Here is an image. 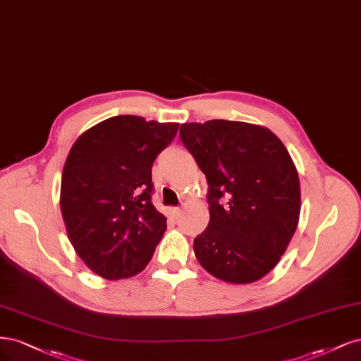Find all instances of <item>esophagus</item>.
<instances>
[{"instance_id": "1", "label": "esophagus", "mask_w": 361, "mask_h": 361, "mask_svg": "<svg viewBox=\"0 0 361 361\" xmlns=\"http://www.w3.org/2000/svg\"><path fill=\"white\" fill-rule=\"evenodd\" d=\"M169 214H171V217L177 219V217H180L181 210H180V208H177V207H173V208H171V210H169Z\"/></svg>"}]
</instances>
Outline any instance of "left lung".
Here are the masks:
<instances>
[{
    "label": "left lung",
    "instance_id": "obj_1",
    "mask_svg": "<svg viewBox=\"0 0 361 361\" xmlns=\"http://www.w3.org/2000/svg\"><path fill=\"white\" fill-rule=\"evenodd\" d=\"M180 137L208 183L210 224L193 241L196 259L219 281L252 283L281 261L298 225V172L264 126L184 123Z\"/></svg>",
    "mask_w": 361,
    "mask_h": 361
}]
</instances>
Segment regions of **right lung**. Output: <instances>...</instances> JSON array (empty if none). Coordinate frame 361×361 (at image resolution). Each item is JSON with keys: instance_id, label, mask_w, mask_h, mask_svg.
I'll return each instance as SVG.
<instances>
[{"instance_id": "add662e5", "label": "right lung", "mask_w": 361, "mask_h": 361, "mask_svg": "<svg viewBox=\"0 0 361 361\" xmlns=\"http://www.w3.org/2000/svg\"><path fill=\"white\" fill-rule=\"evenodd\" d=\"M178 123L111 117L80 135L61 177L60 205L78 257L108 281L141 273L166 231L151 202V168Z\"/></svg>"}]
</instances>
